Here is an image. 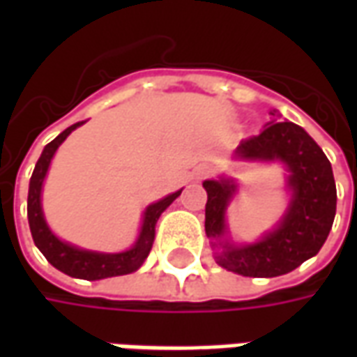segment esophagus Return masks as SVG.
I'll return each instance as SVG.
<instances>
[{
  "label": "esophagus",
  "instance_id": "obj_1",
  "mask_svg": "<svg viewBox=\"0 0 357 357\" xmlns=\"http://www.w3.org/2000/svg\"><path fill=\"white\" fill-rule=\"evenodd\" d=\"M210 174V166H197L193 172V178L195 179H202V178H206Z\"/></svg>",
  "mask_w": 357,
  "mask_h": 357
}]
</instances>
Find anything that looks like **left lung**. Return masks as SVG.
<instances>
[{
	"label": "left lung",
	"mask_w": 357,
	"mask_h": 357,
	"mask_svg": "<svg viewBox=\"0 0 357 357\" xmlns=\"http://www.w3.org/2000/svg\"><path fill=\"white\" fill-rule=\"evenodd\" d=\"M235 155L245 160L283 162L289 170L291 204L273 231L252 245L235 247L224 241V233L225 210L237 185L229 179H206L202 183L208 195L206 237L220 248L216 260L227 271L245 277L284 275L317 255L333 227L337 187L329 158L300 126L287 120L268 122L258 135L241 141Z\"/></svg>",
	"instance_id": "1"
}]
</instances>
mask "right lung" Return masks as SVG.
<instances>
[{
    "mask_svg": "<svg viewBox=\"0 0 357 357\" xmlns=\"http://www.w3.org/2000/svg\"><path fill=\"white\" fill-rule=\"evenodd\" d=\"M82 124L84 122H76L70 128H66L63 133H59L55 139L45 145L42 156L36 162L34 174L30 178V189H28V224H30L32 239H34L36 247L40 248V252L47 258V262L53 268H57L59 271L66 273V275L88 279V281L105 279V277L126 275V273H132L135 269H139L141 264L145 262V258L153 248L156 222H158V218H160L164 210L168 208L172 202L181 195V189L147 206L145 214H143V225H141L139 237L135 241V245L126 252H118V255L91 252V250L76 248L73 245H68V243H63L61 239H57L50 229V225L45 224V218H43L42 185L45 174L50 170L51 158L55 155L59 145L68 137V133Z\"/></svg>",
    "mask_w": 357,
    "mask_h": 357,
    "instance_id": "obj_1",
    "label": "right lung"
}]
</instances>
